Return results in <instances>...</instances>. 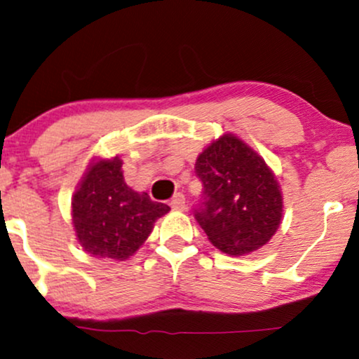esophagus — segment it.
I'll use <instances>...</instances> for the list:
<instances>
[{
	"label": "esophagus",
	"mask_w": 359,
	"mask_h": 359,
	"mask_svg": "<svg viewBox=\"0 0 359 359\" xmlns=\"http://www.w3.org/2000/svg\"><path fill=\"white\" fill-rule=\"evenodd\" d=\"M170 208L175 212H184L185 210V197L182 194H175L174 198L170 200Z\"/></svg>",
	"instance_id": "34e87169"
}]
</instances>
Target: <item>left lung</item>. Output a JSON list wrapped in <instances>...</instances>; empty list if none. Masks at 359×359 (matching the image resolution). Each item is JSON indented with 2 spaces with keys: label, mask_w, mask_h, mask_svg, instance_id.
Listing matches in <instances>:
<instances>
[{
  "label": "left lung",
  "mask_w": 359,
  "mask_h": 359,
  "mask_svg": "<svg viewBox=\"0 0 359 359\" xmlns=\"http://www.w3.org/2000/svg\"><path fill=\"white\" fill-rule=\"evenodd\" d=\"M195 172L203 184L195 218L215 248L245 256L269 243L283 219V190L251 146L231 133L222 135L200 152Z\"/></svg>",
  "instance_id": "left-lung-1"
}]
</instances>
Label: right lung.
Segmentation results:
<instances>
[{
	"label": "right lung",
	"instance_id": "right-lung-1",
	"mask_svg": "<svg viewBox=\"0 0 359 359\" xmlns=\"http://www.w3.org/2000/svg\"><path fill=\"white\" fill-rule=\"evenodd\" d=\"M121 157H93L72 197L76 241L95 257L124 261L144 245L165 203L126 185Z\"/></svg>",
	"mask_w": 359,
	"mask_h": 359
}]
</instances>
